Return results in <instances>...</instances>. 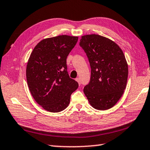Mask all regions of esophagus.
Masks as SVG:
<instances>
[{"label":"esophagus","instance_id":"1","mask_svg":"<svg viewBox=\"0 0 150 150\" xmlns=\"http://www.w3.org/2000/svg\"><path fill=\"white\" fill-rule=\"evenodd\" d=\"M76 81H77V83H79V85H81V79L80 78H79V77H77V78H76V79H75Z\"/></svg>","mask_w":150,"mask_h":150}]
</instances>
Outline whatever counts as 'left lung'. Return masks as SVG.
<instances>
[{"mask_svg": "<svg viewBox=\"0 0 150 150\" xmlns=\"http://www.w3.org/2000/svg\"><path fill=\"white\" fill-rule=\"evenodd\" d=\"M80 46L90 63L91 80L83 92L97 110L116 105L125 90L128 68L125 56L115 42L97 34L81 37Z\"/></svg>", "mask_w": 150, "mask_h": 150, "instance_id": "8db88e82", "label": "left lung"}]
</instances>
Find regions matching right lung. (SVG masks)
Instances as JSON below:
<instances>
[{"instance_id":"right-lung-1","label":"right lung","mask_w":150,"mask_h":150,"mask_svg":"<svg viewBox=\"0 0 150 150\" xmlns=\"http://www.w3.org/2000/svg\"><path fill=\"white\" fill-rule=\"evenodd\" d=\"M78 37L62 35L42 40L31 53L26 67L29 90L47 111L59 112L67 107L77 81L69 77L67 57Z\"/></svg>"}]
</instances>
